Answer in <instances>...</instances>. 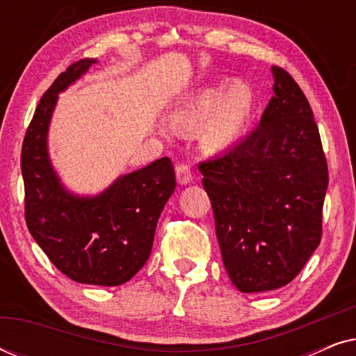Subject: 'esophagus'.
I'll use <instances>...</instances> for the list:
<instances>
[{
  "instance_id": "34e87169",
  "label": "esophagus",
  "mask_w": 356,
  "mask_h": 356,
  "mask_svg": "<svg viewBox=\"0 0 356 356\" xmlns=\"http://www.w3.org/2000/svg\"><path fill=\"white\" fill-rule=\"evenodd\" d=\"M175 172H177V179L179 184H188L193 181V173L186 163H177Z\"/></svg>"
}]
</instances>
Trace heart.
Returning a JSON list of instances; mask_svg holds the SVG:
<instances>
[{
	"mask_svg": "<svg viewBox=\"0 0 356 356\" xmlns=\"http://www.w3.org/2000/svg\"><path fill=\"white\" fill-rule=\"evenodd\" d=\"M252 90L245 82L233 81L218 92L217 89L199 90L183 110L173 116L177 129L201 123L199 143L207 150L227 147L240 133L252 108Z\"/></svg>",
	"mask_w": 356,
	"mask_h": 356,
	"instance_id": "obj_1",
	"label": "heart"
}]
</instances>
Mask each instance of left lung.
<instances>
[{"instance_id":"left-lung-1","label":"left lung","mask_w":356,"mask_h":356,"mask_svg":"<svg viewBox=\"0 0 356 356\" xmlns=\"http://www.w3.org/2000/svg\"><path fill=\"white\" fill-rule=\"evenodd\" d=\"M261 123L225 152L199 162L223 266L243 293L290 284L323 236L329 183L309 102L284 67Z\"/></svg>"}]
</instances>
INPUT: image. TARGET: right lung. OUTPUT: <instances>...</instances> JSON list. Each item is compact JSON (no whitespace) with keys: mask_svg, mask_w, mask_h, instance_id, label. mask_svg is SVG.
Returning <instances> with one entry per match:
<instances>
[{"mask_svg":"<svg viewBox=\"0 0 356 356\" xmlns=\"http://www.w3.org/2000/svg\"><path fill=\"white\" fill-rule=\"evenodd\" d=\"M84 58L56 77L38 102L22 143L26 223L55 267L79 284L115 286L138 274L154 245L160 212L175 191L172 160L162 157L124 175L95 197L67 193L53 172L47 131L58 92L84 74Z\"/></svg>","mask_w":356,"mask_h":356,"instance_id":"1","label":"right lung"}]
</instances>
